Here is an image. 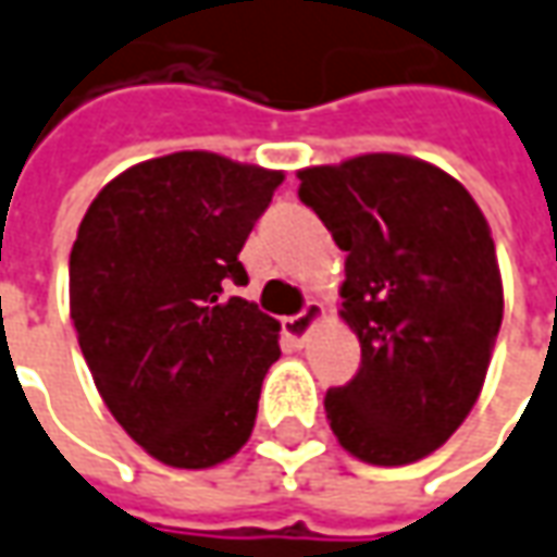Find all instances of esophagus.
Returning a JSON list of instances; mask_svg holds the SVG:
<instances>
[{
	"mask_svg": "<svg viewBox=\"0 0 557 557\" xmlns=\"http://www.w3.org/2000/svg\"><path fill=\"white\" fill-rule=\"evenodd\" d=\"M322 319H324V306L319 304V300H309L300 315H290V319H285V334L290 339H297V343H304V339L312 334V327L322 322Z\"/></svg>",
	"mask_w": 557,
	"mask_h": 557,
	"instance_id": "obj_1",
	"label": "esophagus"
}]
</instances>
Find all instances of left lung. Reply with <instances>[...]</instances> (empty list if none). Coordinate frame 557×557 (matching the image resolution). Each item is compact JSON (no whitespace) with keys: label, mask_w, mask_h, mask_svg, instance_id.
<instances>
[{"label":"left lung","mask_w":557,"mask_h":557,"mask_svg":"<svg viewBox=\"0 0 557 557\" xmlns=\"http://www.w3.org/2000/svg\"><path fill=\"white\" fill-rule=\"evenodd\" d=\"M300 199L346 251L339 319L358 374L324 395L343 450L408 466L479 401L503 322L491 226L457 177L413 156L364 152L297 171Z\"/></svg>","instance_id":"8db88e82"}]
</instances>
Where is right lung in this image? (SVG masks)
I'll use <instances>...</instances> for the list:
<instances>
[{
    "instance_id": "obj_1",
    "label": "right lung",
    "mask_w": 557,
    "mask_h": 557,
    "mask_svg": "<svg viewBox=\"0 0 557 557\" xmlns=\"http://www.w3.org/2000/svg\"><path fill=\"white\" fill-rule=\"evenodd\" d=\"M282 171L183 149L131 165L88 205L70 251V319L115 423L174 469L251 438L282 324L230 285Z\"/></svg>"
}]
</instances>
